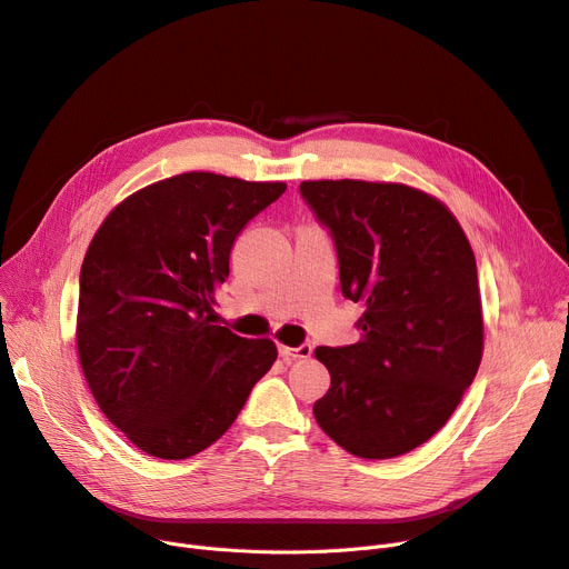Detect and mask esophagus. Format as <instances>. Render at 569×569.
<instances>
[{"label":"esophagus","mask_w":569,"mask_h":569,"mask_svg":"<svg viewBox=\"0 0 569 569\" xmlns=\"http://www.w3.org/2000/svg\"><path fill=\"white\" fill-rule=\"evenodd\" d=\"M279 355L283 361H297V359H309L313 355V348L309 343H301L299 348H286V346H279Z\"/></svg>","instance_id":"esophagus-1"}]
</instances>
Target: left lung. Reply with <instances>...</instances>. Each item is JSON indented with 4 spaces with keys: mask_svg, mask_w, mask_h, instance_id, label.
<instances>
[{
    "mask_svg": "<svg viewBox=\"0 0 569 569\" xmlns=\"http://www.w3.org/2000/svg\"><path fill=\"white\" fill-rule=\"evenodd\" d=\"M299 194L331 233L340 290L366 305L359 343L316 350L331 375L316 421L357 458H398L446 426L478 372L471 244L441 201L407 184L307 180Z\"/></svg>",
    "mask_w": 569,
    "mask_h": 569,
    "instance_id": "8db88e82",
    "label": "left lung"
}]
</instances>
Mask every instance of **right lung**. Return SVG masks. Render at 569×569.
Returning <instances> with one entry per match:
<instances>
[{
  "mask_svg": "<svg viewBox=\"0 0 569 569\" xmlns=\"http://www.w3.org/2000/svg\"><path fill=\"white\" fill-rule=\"evenodd\" d=\"M283 192L189 171L139 189L93 236L78 355L102 413L148 456L184 460L214 443L272 368L270 338L212 322L236 238Z\"/></svg>",
  "mask_w": 569,
  "mask_h": 569,
  "instance_id": "add662e5",
  "label": "right lung"
}]
</instances>
